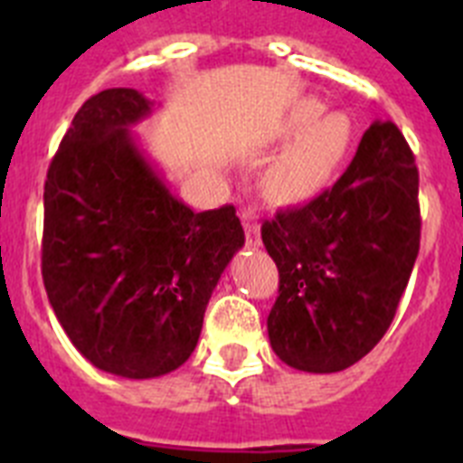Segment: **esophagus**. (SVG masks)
I'll return each mask as SVG.
<instances>
[{"mask_svg":"<svg viewBox=\"0 0 463 463\" xmlns=\"http://www.w3.org/2000/svg\"><path fill=\"white\" fill-rule=\"evenodd\" d=\"M241 220H243L245 229V239H248V245H260V220H257L255 211H241Z\"/></svg>","mask_w":463,"mask_h":463,"instance_id":"1","label":"esophagus"}]
</instances>
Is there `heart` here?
Returning <instances> with one entry per match:
<instances>
[{
  "mask_svg": "<svg viewBox=\"0 0 463 463\" xmlns=\"http://www.w3.org/2000/svg\"><path fill=\"white\" fill-rule=\"evenodd\" d=\"M313 113L315 106H308ZM347 143V125L341 116H325L315 122L288 153L278 159L269 175V185L276 194H301L329 174Z\"/></svg>",
  "mask_w": 463,
  "mask_h": 463,
  "instance_id": "obj_1",
  "label": "heart"
}]
</instances>
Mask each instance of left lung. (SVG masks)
Here are the masks:
<instances>
[{"instance_id": "1", "label": "left lung", "mask_w": 463, "mask_h": 463, "mask_svg": "<svg viewBox=\"0 0 463 463\" xmlns=\"http://www.w3.org/2000/svg\"><path fill=\"white\" fill-rule=\"evenodd\" d=\"M417 190L411 146L375 120L334 185L264 220L280 276L269 338L288 366L336 373L378 345L420 252Z\"/></svg>"}]
</instances>
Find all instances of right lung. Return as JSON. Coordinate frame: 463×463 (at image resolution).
Returning a JSON list of instances; mask_svg holds the SVG:
<instances>
[{
  "mask_svg": "<svg viewBox=\"0 0 463 463\" xmlns=\"http://www.w3.org/2000/svg\"><path fill=\"white\" fill-rule=\"evenodd\" d=\"M150 109L132 88L90 97L43 187L48 301L88 362L134 380L187 362L208 298L245 243L234 206L194 213L138 150L129 127Z\"/></svg>",
  "mask_w": 463,
  "mask_h": 463,
  "instance_id": "right-lung-1",
  "label": "right lung"
}]
</instances>
